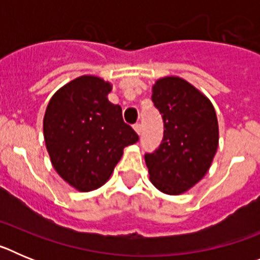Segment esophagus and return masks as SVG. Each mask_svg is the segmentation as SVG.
<instances>
[{
  "mask_svg": "<svg viewBox=\"0 0 260 260\" xmlns=\"http://www.w3.org/2000/svg\"><path fill=\"white\" fill-rule=\"evenodd\" d=\"M134 130H135V132H137L138 135H141V133H142V126L139 125V123H135V125H134Z\"/></svg>",
  "mask_w": 260,
  "mask_h": 260,
  "instance_id": "obj_1",
  "label": "esophagus"
}]
</instances>
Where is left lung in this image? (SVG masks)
<instances>
[{
    "instance_id": "left-lung-1",
    "label": "left lung",
    "mask_w": 260,
    "mask_h": 260,
    "mask_svg": "<svg viewBox=\"0 0 260 260\" xmlns=\"http://www.w3.org/2000/svg\"><path fill=\"white\" fill-rule=\"evenodd\" d=\"M152 102L164 121V137L157 150L144 155L150 180L164 194H182L207 173L217 150L215 108L178 77L158 79L152 87Z\"/></svg>"
}]
</instances>
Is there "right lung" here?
<instances>
[{"mask_svg":"<svg viewBox=\"0 0 260 260\" xmlns=\"http://www.w3.org/2000/svg\"><path fill=\"white\" fill-rule=\"evenodd\" d=\"M110 83L83 75L59 88L45 110L44 139L57 173L79 191L109 180L123 148L139 141L123 122L122 109L108 100Z\"/></svg>","mask_w":260,"mask_h":260,"instance_id":"right-lung-1","label":"right lung"}]
</instances>
